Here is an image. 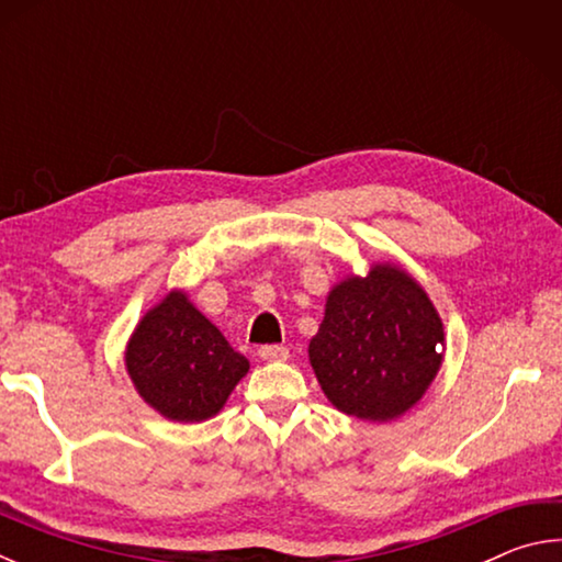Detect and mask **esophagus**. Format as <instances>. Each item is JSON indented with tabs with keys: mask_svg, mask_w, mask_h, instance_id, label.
<instances>
[{
	"mask_svg": "<svg viewBox=\"0 0 562 562\" xmlns=\"http://www.w3.org/2000/svg\"><path fill=\"white\" fill-rule=\"evenodd\" d=\"M258 355L262 361H288L290 351L280 345H268V347H260Z\"/></svg>",
	"mask_w": 562,
	"mask_h": 562,
	"instance_id": "esophagus-1",
	"label": "esophagus"
}]
</instances>
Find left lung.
I'll list each match as a JSON object with an SVG mask.
<instances>
[{
    "label": "left lung",
    "instance_id": "8db88e82",
    "mask_svg": "<svg viewBox=\"0 0 562 562\" xmlns=\"http://www.w3.org/2000/svg\"><path fill=\"white\" fill-rule=\"evenodd\" d=\"M441 315L402 265L374 262L327 294L310 364L337 412L386 424L414 408L439 374Z\"/></svg>",
    "mask_w": 562,
    "mask_h": 562
}]
</instances>
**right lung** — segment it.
I'll use <instances>...</instances> for the list:
<instances>
[{"instance_id": "1", "label": "right lung", "mask_w": 562, "mask_h": 562, "mask_svg": "<svg viewBox=\"0 0 562 562\" xmlns=\"http://www.w3.org/2000/svg\"><path fill=\"white\" fill-rule=\"evenodd\" d=\"M123 361L138 396L178 424H201L221 414L250 369L186 290H170L138 319Z\"/></svg>"}]
</instances>
